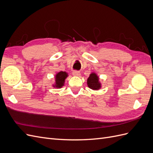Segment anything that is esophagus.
Wrapping results in <instances>:
<instances>
[{
  "label": "esophagus",
  "mask_w": 153,
  "mask_h": 153,
  "mask_svg": "<svg viewBox=\"0 0 153 153\" xmlns=\"http://www.w3.org/2000/svg\"><path fill=\"white\" fill-rule=\"evenodd\" d=\"M72 73H73V75L74 76H79L80 75V73L79 71H73Z\"/></svg>",
  "instance_id": "esophagus-1"
}]
</instances>
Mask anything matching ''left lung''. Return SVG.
<instances>
[{"mask_svg":"<svg viewBox=\"0 0 153 153\" xmlns=\"http://www.w3.org/2000/svg\"><path fill=\"white\" fill-rule=\"evenodd\" d=\"M88 87L93 90H98L101 88V84L99 82V78L94 73H92L87 78Z\"/></svg>","mask_w":153,"mask_h":153,"instance_id":"left-lung-1","label":"left lung"}]
</instances>
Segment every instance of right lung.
<instances>
[{
	"mask_svg": "<svg viewBox=\"0 0 153 153\" xmlns=\"http://www.w3.org/2000/svg\"><path fill=\"white\" fill-rule=\"evenodd\" d=\"M68 76V73L65 71H60L55 75V84L54 87L61 88L64 84V81Z\"/></svg>",
	"mask_w": 153,
	"mask_h": 153,
	"instance_id": "obj_1",
	"label": "right lung"
}]
</instances>
